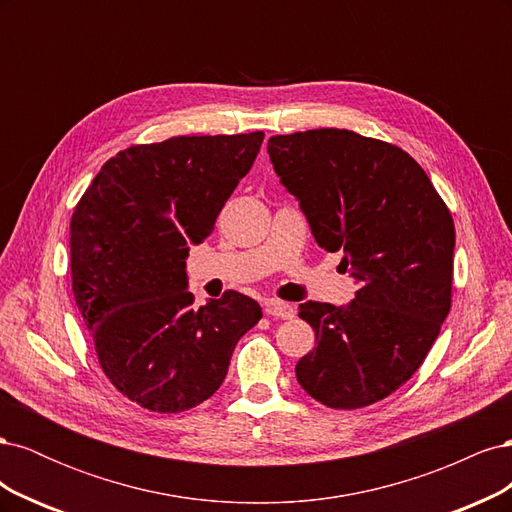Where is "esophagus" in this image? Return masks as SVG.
Wrapping results in <instances>:
<instances>
[{"label": "esophagus", "mask_w": 512, "mask_h": 512, "mask_svg": "<svg viewBox=\"0 0 512 512\" xmlns=\"http://www.w3.org/2000/svg\"><path fill=\"white\" fill-rule=\"evenodd\" d=\"M265 312L271 316V318H282V320H290L294 318V307L284 303V301H269L265 305Z\"/></svg>", "instance_id": "34e87169"}]
</instances>
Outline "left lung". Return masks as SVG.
<instances>
[{
	"instance_id": "1",
	"label": "left lung",
	"mask_w": 512,
	"mask_h": 512,
	"mask_svg": "<svg viewBox=\"0 0 512 512\" xmlns=\"http://www.w3.org/2000/svg\"><path fill=\"white\" fill-rule=\"evenodd\" d=\"M269 158L312 235L359 284L346 307L305 301L318 346L294 367L335 410L371 406L423 365L451 309L455 224L404 149L350 130L269 138Z\"/></svg>"
}]
</instances>
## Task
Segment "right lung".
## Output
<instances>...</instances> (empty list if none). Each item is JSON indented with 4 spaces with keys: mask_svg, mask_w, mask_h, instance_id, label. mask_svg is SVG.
<instances>
[{
    "mask_svg": "<svg viewBox=\"0 0 512 512\" xmlns=\"http://www.w3.org/2000/svg\"><path fill=\"white\" fill-rule=\"evenodd\" d=\"M262 132L175 136L108 160L70 222L72 292L100 367L151 412L203 404L226 378L239 339L262 318L241 292L194 307L185 258L203 243Z\"/></svg>",
    "mask_w": 512,
    "mask_h": 512,
    "instance_id": "add662e5",
    "label": "right lung"
}]
</instances>
